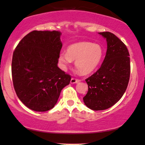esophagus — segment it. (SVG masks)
Listing matches in <instances>:
<instances>
[{"label":"esophagus","mask_w":145,"mask_h":145,"mask_svg":"<svg viewBox=\"0 0 145 145\" xmlns=\"http://www.w3.org/2000/svg\"><path fill=\"white\" fill-rule=\"evenodd\" d=\"M80 79L76 78H72L71 80V84H74V83H77L78 82H80Z\"/></svg>","instance_id":"obj_1"}]
</instances>
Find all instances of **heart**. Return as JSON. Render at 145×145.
Wrapping results in <instances>:
<instances>
[{
	"label": "heart",
	"mask_w": 145,
	"mask_h": 145,
	"mask_svg": "<svg viewBox=\"0 0 145 145\" xmlns=\"http://www.w3.org/2000/svg\"><path fill=\"white\" fill-rule=\"evenodd\" d=\"M104 55L101 45L91 42H78L68 47L67 53H60L59 61L63 67H66L75 61V67L82 74L94 71L102 62Z\"/></svg>",
	"instance_id": "obj_1"
}]
</instances>
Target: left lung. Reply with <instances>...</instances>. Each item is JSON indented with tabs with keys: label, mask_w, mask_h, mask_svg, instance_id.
Masks as SVG:
<instances>
[{
	"label": "left lung",
	"mask_w": 145,
	"mask_h": 145,
	"mask_svg": "<svg viewBox=\"0 0 145 145\" xmlns=\"http://www.w3.org/2000/svg\"><path fill=\"white\" fill-rule=\"evenodd\" d=\"M106 38L108 49L100 68L86 82L88 89L83 100L91 110H104L118 102L130 78L129 53L126 45L114 33L100 32Z\"/></svg>",
	"instance_id": "8db88e82"
}]
</instances>
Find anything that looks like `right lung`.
Instances as JSON below:
<instances>
[{
	"mask_svg": "<svg viewBox=\"0 0 145 145\" xmlns=\"http://www.w3.org/2000/svg\"><path fill=\"white\" fill-rule=\"evenodd\" d=\"M57 31L29 32L13 53L12 76L21 102L35 112L52 109L62 89L69 84L70 74L57 67L62 43Z\"/></svg>",
	"mask_w": 145,
	"mask_h": 145,
	"instance_id": "obj_1",
	"label": "right lung"
}]
</instances>
